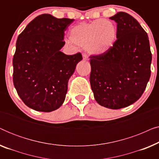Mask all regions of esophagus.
I'll use <instances>...</instances> for the list:
<instances>
[{"label":"esophagus","mask_w":159,"mask_h":159,"mask_svg":"<svg viewBox=\"0 0 159 159\" xmlns=\"http://www.w3.org/2000/svg\"><path fill=\"white\" fill-rule=\"evenodd\" d=\"M82 58H83V60H85V61H88L89 59L88 56L87 55V54H85V53L82 54Z\"/></svg>","instance_id":"esophagus-1"}]
</instances>
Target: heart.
<instances>
[{
	"instance_id": "b5f03b06",
	"label": "heart",
	"mask_w": 159,
	"mask_h": 159,
	"mask_svg": "<svg viewBox=\"0 0 159 159\" xmlns=\"http://www.w3.org/2000/svg\"><path fill=\"white\" fill-rule=\"evenodd\" d=\"M116 37V27L112 21L106 19L80 23L69 30V39L71 43L85 48L89 53L95 55L109 51L115 44Z\"/></svg>"
}]
</instances>
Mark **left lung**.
I'll return each mask as SVG.
<instances>
[{
  "label": "left lung",
  "instance_id": "left-lung-1",
  "mask_svg": "<svg viewBox=\"0 0 159 159\" xmlns=\"http://www.w3.org/2000/svg\"><path fill=\"white\" fill-rule=\"evenodd\" d=\"M117 40L106 53L90 56V82L98 103L119 109L141 97L151 77L152 54L148 36L131 15L118 12Z\"/></svg>",
  "mask_w": 159,
  "mask_h": 159
}]
</instances>
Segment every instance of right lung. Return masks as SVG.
I'll return each instance as SVG.
<instances>
[{
    "instance_id": "add662e5",
    "label": "right lung",
    "mask_w": 159,
    "mask_h": 159,
    "mask_svg": "<svg viewBox=\"0 0 159 159\" xmlns=\"http://www.w3.org/2000/svg\"><path fill=\"white\" fill-rule=\"evenodd\" d=\"M75 19L37 16L18 36L13 58V82L19 96L32 109L51 112L64 102L68 81L82 54L66 55L64 31Z\"/></svg>"
}]
</instances>
